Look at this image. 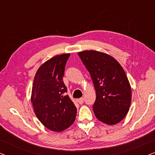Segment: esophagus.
I'll return each mask as SVG.
<instances>
[{
    "instance_id": "34e87169",
    "label": "esophagus",
    "mask_w": 155,
    "mask_h": 155,
    "mask_svg": "<svg viewBox=\"0 0 155 155\" xmlns=\"http://www.w3.org/2000/svg\"><path fill=\"white\" fill-rule=\"evenodd\" d=\"M78 102L80 104H82L84 102V99L83 98H80L78 99Z\"/></svg>"
}]
</instances>
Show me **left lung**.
<instances>
[{
    "label": "left lung",
    "mask_w": 155,
    "mask_h": 155,
    "mask_svg": "<svg viewBox=\"0 0 155 155\" xmlns=\"http://www.w3.org/2000/svg\"><path fill=\"white\" fill-rule=\"evenodd\" d=\"M90 73L96 100L93 111L97 119L115 125L128 114L131 103V88L124 68L113 57L97 51L78 53Z\"/></svg>",
    "instance_id": "obj_1"
}]
</instances>
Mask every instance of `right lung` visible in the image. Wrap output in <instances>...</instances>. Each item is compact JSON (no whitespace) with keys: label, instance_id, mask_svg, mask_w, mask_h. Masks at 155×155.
Returning <instances> with one entry per match:
<instances>
[{"label":"right lung","instance_id":"1","mask_svg":"<svg viewBox=\"0 0 155 155\" xmlns=\"http://www.w3.org/2000/svg\"><path fill=\"white\" fill-rule=\"evenodd\" d=\"M70 54L58 55L43 63L34 79L31 101L34 111L46 128L61 132L75 120L77 109L63 83L65 66Z\"/></svg>","mask_w":155,"mask_h":155}]
</instances>
